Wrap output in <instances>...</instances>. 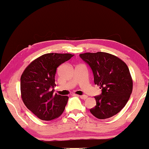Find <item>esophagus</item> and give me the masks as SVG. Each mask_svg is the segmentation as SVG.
Returning a JSON list of instances; mask_svg holds the SVG:
<instances>
[{"instance_id": "1", "label": "esophagus", "mask_w": 149, "mask_h": 149, "mask_svg": "<svg viewBox=\"0 0 149 149\" xmlns=\"http://www.w3.org/2000/svg\"><path fill=\"white\" fill-rule=\"evenodd\" d=\"M79 97L82 99V100H86L88 98V96L86 95H80Z\"/></svg>"}]
</instances>
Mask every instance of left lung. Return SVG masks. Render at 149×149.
Wrapping results in <instances>:
<instances>
[{
  "label": "left lung",
  "mask_w": 149,
  "mask_h": 149,
  "mask_svg": "<svg viewBox=\"0 0 149 149\" xmlns=\"http://www.w3.org/2000/svg\"><path fill=\"white\" fill-rule=\"evenodd\" d=\"M80 57L92 70L94 83L102 93L95 96L96 105L90 111L99 119L111 118L118 113L129 100L133 80L127 65L106 52L80 54Z\"/></svg>",
  "instance_id": "obj_1"
}]
</instances>
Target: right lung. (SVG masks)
Instances as JSON below:
<instances>
[{"instance_id":"right-lung-1","label":"right lung","mask_w":149,"mask_h":149,"mask_svg":"<svg viewBox=\"0 0 149 149\" xmlns=\"http://www.w3.org/2000/svg\"><path fill=\"white\" fill-rule=\"evenodd\" d=\"M73 56L44 54L31 62L23 72L20 79L21 97L29 110L40 120H51L63 113L69 97L54 95L55 76L57 68Z\"/></svg>"}]
</instances>
